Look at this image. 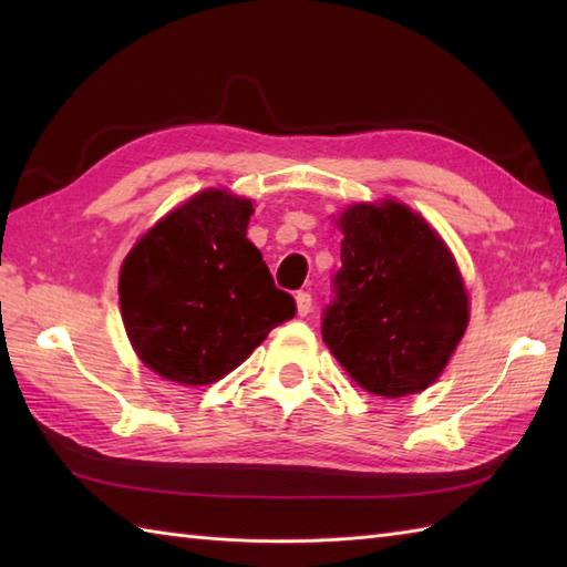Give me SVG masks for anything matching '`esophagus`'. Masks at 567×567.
I'll list each match as a JSON object with an SVG mask.
<instances>
[{
    "label": "esophagus",
    "instance_id": "34e87169",
    "mask_svg": "<svg viewBox=\"0 0 567 567\" xmlns=\"http://www.w3.org/2000/svg\"><path fill=\"white\" fill-rule=\"evenodd\" d=\"M297 315L299 317H307L311 309H315V302H311V295L309 292H297Z\"/></svg>",
    "mask_w": 567,
    "mask_h": 567
}]
</instances>
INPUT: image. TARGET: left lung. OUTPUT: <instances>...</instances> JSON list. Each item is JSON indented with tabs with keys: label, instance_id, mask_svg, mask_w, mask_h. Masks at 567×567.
<instances>
[{
	"label": "left lung",
	"instance_id": "left-lung-1",
	"mask_svg": "<svg viewBox=\"0 0 567 567\" xmlns=\"http://www.w3.org/2000/svg\"><path fill=\"white\" fill-rule=\"evenodd\" d=\"M341 270L323 311V343L370 394L424 392L470 319L449 246L400 202L353 204L339 216Z\"/></svg>",
	"mask_w": 567,
	"mask_h": 567
}]
</instances>
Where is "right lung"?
Returning a JSON list of instances; mask_svg holds the SVG:
<instances>
[{
    "label": "right lung",
    "instance_id": "right-lung-1",
    "mask_svg": "<svg viewBox=\"0 0 567 567\" xmlns=\"http://www.w3.org/2000/svg\"><path fill=\"white\" fill-rule=\"evenodd\" d=\"M252 202L204 189L131 248L118 275L122 319L161 378L212 384L295 317L260 250L246 238Z\"/></svg>",
    "mask_w": 567,
    "mask_h": 567
}]
</instances>
